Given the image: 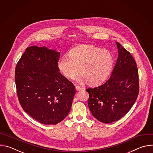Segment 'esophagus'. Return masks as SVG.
<instances>
[{"instance_id": "34e87169", "label": "esophagus", "mask_w": 153, "mask_h": 153, "mask_svg": "<svg viewBox=\"0 0 153 153\" xmlns=\"http://www.w3.org/2000/svg\"><path fill=\"white\" fill-rule=\"evenodd\" d=\"M76 89L77 91H80L82 90L83 88H82V87L79 86H76Z\"/></svg>"}]
</instances>
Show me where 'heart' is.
<instances>
[{"label": "heart", "instance_id": "1", "mask_svg": "<svg viewBox=\"0 0 153 153\" xmlns=\"http://www.w3.org/2000/svg\"><path fill=\"white\" fill-rule=\"evenodd\" d=\"M114 64L113 54L108 50L89 45L76 47L68 53V57L59 59V71L68 79H73L79 73V81L96 85L105 81L111 74Z\"/></svg>", "mask_w": 153, "mask_h": 153}]
</instances>
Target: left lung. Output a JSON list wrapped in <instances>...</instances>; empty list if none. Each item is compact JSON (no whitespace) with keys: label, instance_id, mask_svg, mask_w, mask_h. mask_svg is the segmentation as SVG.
I'll return each instance as SVG.
<instances>
[{"label":"left lung","instance_id":"1","mask_svg":"<svg viewBox=\"0 0 153 153\" xmlns=\"http://www.w3.org/2000/svg\"><path fill=\"white\" fill-rule=\"evenodd\" d=\"M119 56L111 77L105 83L88 88V106L99 121L112 123L123 117L135 103L139 92V73L135 60L119 43Z\"/></svg>","mask_w":153,"mask_h":153}]
</instances>
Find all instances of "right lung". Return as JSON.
I'll use <instances>...</instances> for the list:
<instances>
[{
	"instance_id": "1",
	"label": "right lung",
	"mask_w": 153,
	"mask_h": 153,
	"mask_svg": "<svg viewBox=\"0 0 153 153\" xmlns=\"http://www.w3.org/2000/svg\"><path fill=\"white\" fill-rule=\"evenodd\" d=\"M60 53L45 47H28L18 61L15 82L23 110L39 122L56 125L68 114L76 93L73 83L57 68Z\"/></svg>"
}]
</instances>
